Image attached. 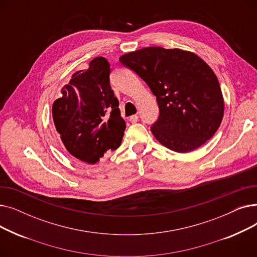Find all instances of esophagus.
Segmentation results:
<instances>
[{"mask_svg": "<svg viewBox=\"0 0 257 257\" xmlns=\"http://www.w3.org/2000/svg\"><path fill=\"white\" fill-rule=\"evenodd\" d=\"M129 120L131 121V123H137V121L139 120V115L138 114H133L129 117Z\"/></svg>", "mask_w": 257, "mask_h": 257, "instance_id": "34e87169", "label": "esophagus"}]
</instances>
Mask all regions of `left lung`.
<instances>
[{
  "instance_id": "left-lung-1",
  "label": "left lung",
  "mask_w": 257,
  "mask_h": 257,
  "mask_svg": "<svg viewBox=\"0 0 257 257\" xmlns=\"http://www.w3.org/2000/svg\"><path fill=\"white\" fill-rule=\"evenodd\" d=\"M119 61L156 97L159 117L151 131L161 145L187 153L217 132L224 115L222 90L210 66L195 53L147 47L124 54Z\"/></svg>"
}]
</instances>
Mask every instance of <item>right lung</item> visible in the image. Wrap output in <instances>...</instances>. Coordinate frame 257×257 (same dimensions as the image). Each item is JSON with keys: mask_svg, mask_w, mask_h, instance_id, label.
<instances>
[{"mask_svg": "<svg viewBox=\"0 0 257 257\" xmlns=\"http://www.w3.org/2000/svg\"><path fill=\"white\" fill-rule=\"evenodd\" d=\"M110 65L104 57L93 58L86 70L78 71L53 103L52 114L63 150L75 160L93 165L117 149L125 120L109 83Z\"/></svg>", "mask_w": 257, "mask_h": 257, "instance_id": "add662e5", "label": "right lung"}]
</instances>
